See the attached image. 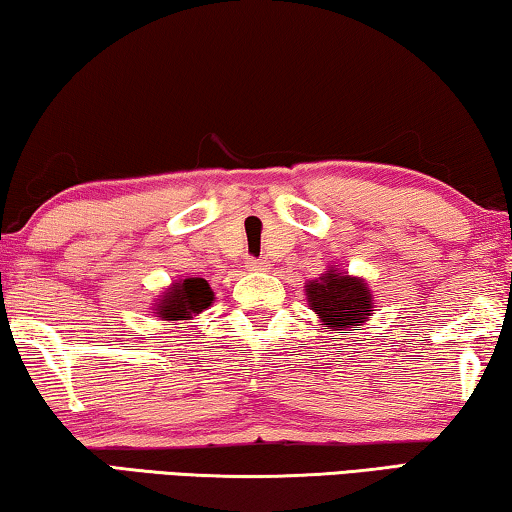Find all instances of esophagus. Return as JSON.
<instances>
[{
  "label": "esophagus",
  "instance_id": "obj_1",
  "mask_svg": "<svg viewBox=\"0 0 512 512\" xmlns=\"http://www.w3.org/2000/svg\"><path fill=\"white\" fill-rule=\"evenodd\" d=\"M269 262H266V259H248V269L250 271H266L269 269Z\"/></svg>",
  "mask_w": 512,
  "mask_h": 512
}]
</instances>
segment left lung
Wrapping results in <instances>:
<instances>
[{
  "mask_svg": "<svg viewBox=\"0 0 512 512\" xmlns=\"http://www.w3.org/2000/svg\"><path fill=\"white\" fill-rule=\"evenodd\" d=\"M306 301L311 311L318 315L325 329L338 336H350L357 327L369 322L376 311L369 283L348 271L338 269V264L327 266L320 278L308 280Z\"/></svg>",
  "mask_w": 512,
  "mask_h": 512,
  "instance_id": "obj_1",
  "label": "left lung"
}]
</instances>
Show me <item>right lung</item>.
Instances as JSON below:
<instances>
[{
  "label": "right lung",
  "mask_w": 512,
  "mask_h": 512,
  "mask_svg": "<svg viewBox=\"0 0 512 512\" xmlns=\"http://www.w3.org/2000/svg\"><path fill=\"white\" fill-rule=\"evenodd\" d=\"M215 301V292L204 278H178L157 297L153 304L155 318L178 322L192 320L194 315L204 313Z\"/></svg>",
  "instance_id": "right-lung-1"
}]
</instances>
